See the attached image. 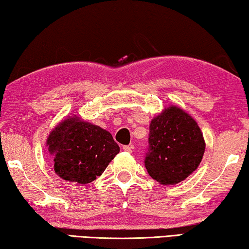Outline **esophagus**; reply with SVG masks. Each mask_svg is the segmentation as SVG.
<instances>
[{
	"mask_svg": "<svg viewBox=\"0 0 249 249\" xmlns=\"http://www.w3.org/2000/svg\"><path fill=\"white\" fill-rule=\"evenodd\" d=\"M123 149L125 151H127V153H133L134 150V145H128V146H124Z\"/></svg>",
	"mask_w": 249,
	"mask_h": 249,
	"instance_id": "1",
	"label": "esophagus"
}]
</instances>
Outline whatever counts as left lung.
<instances>
[{
	"mask_svg": "<svg viewBox=\"0 0 249 249\" xmlns=\"http://www.w3.org/2000/svg\"><path fill=\"white\" fill-rule=\"evenodd\" d=\"M145 167L162 185H174L197 169L205 150L203 134L191 115L176 105L165 107L149 125Z\"/></svg>",
	"mask_w": 249,
	"mask_h": 249,
	"instance_id": "1",
	"label": "left lung"
}]
</instances>
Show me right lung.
I'll list each match as a JSON object with an SVG mask.
<instances>
[{
    "instance_id": "add662e5",
    "label": "right lung",
    "mask_w": 249,
    "mask_h": 249,
    "mask_svg": "<svg viewBox=\"0 0 249 249\" xmlns=\"http://www.w3.org/2000/svg\"><path fill=\"white\" fill-rule=\"evenodd\" d=\"M46 146L56 174L80 184L94 181L120 153L111 133L77 115L62 120L50 132Z\"/></svg>"
}]
</instances>
